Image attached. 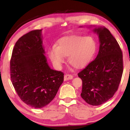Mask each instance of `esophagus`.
Listing matches in <instances>:
<instances>
[{"label":"esophagus","mask_w":130,"mask_h":130,"mask_svg":"<svg viewBox=\"0 0 130 130\" xmlns=\"http://www.w3.org/2000/svg\"><path fill=\"white\" fill-rule=\"evenodd\" d=\"M73 79V76L71 74H67L64 75V80H70Z\"/></svg>","instance_id":"esophagus-1"}]
</instances>
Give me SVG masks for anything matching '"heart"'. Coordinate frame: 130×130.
Masks as SVG:
<instances>
[{"mask_svg":"<svg viewBox=\"0 0 130 130\" xmlns=\"http://www.w3.org/2000/svg\"><path fill=\"white\" fill-rule=\"evenodd\" d=\"M96 44L90 36H72L63 37L58 41L57 47L48 50L50 58L57 68L64 62L68 56V62L76 69H82L88 65L95 55Z\"/></svg>","mask_w":130,"mask_h":130,"instance_id":"obj_1","label":"heart"}]
</instances>
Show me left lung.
<instances>
[{
	"label": "left lung",
	"instance_id": "left-lung-1",
	"mask_svg": "<svg viewBox=\"0 0 130 130\" xmlns=\"http://www.w3.org/2000/svg\"><path fill=\"white\" fill-rule=\"evenodd\" d=\"M93 31L99 38L98 54L78 76L82 80V98L89 105L97 106L111 99L118 90L123 59L118 42L107 28H95Z\"/></svg>",
	"mask_w": 130,
	"mask_h": 130
}]
</instances>
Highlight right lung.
<instances>
[{
  "mask_svg": "<svg viewBox=\"0 0 130 130\" xmlns=\"http://www.w3.org/2000/svg\"><path fill=\"white\" fill-rule=\"evenodd\" d=\"M42 29L21 37L14 46L10 63V78L24 103L41 108L51 102L64 80V73L51 69L44 56Z\"/></svg>",
  "mask_w": 130,
  "mask_h": 130,
  "instance_id": "1",
  "label": "right lung"
}]
</instances>
